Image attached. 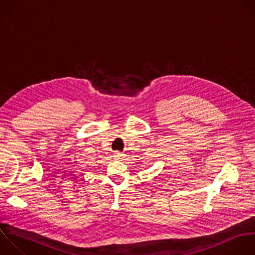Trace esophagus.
<instances>
[{
	"instance_id": "obj_1",
	"label": "esophagus",
	"mask_w": 255,
	"mask_h": 255,
	"mask_svg": "<svg viewBox=\"0 0 255 255\" xmlns=\"http://www.w3.org/2000/svg\"><path fill=\"white\" fill-rule=\"evenodd\" d=\"M115 156H116V157H118V158H121V157H122V156H123V154H122V153H121V152H119V151H117V152H116V153H115Z\"/></svg>"
}]
</instances>
